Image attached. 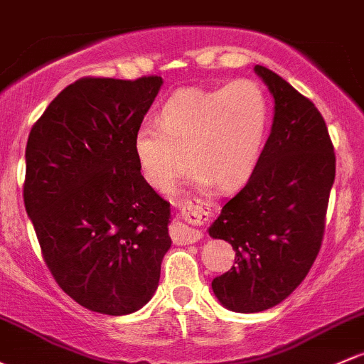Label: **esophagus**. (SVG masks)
<instances>
[{"label": "esophagus", "instance_id": "34e87169", "mask_svg": "<svg viewBox=\"0 0 364 364\" xmlns=\"http://www.w3.org/2000/svg\"><path fill=\"white\" fill-rule=\"evenodd\" d=\"M179 211H181L183 221H179L174 228V240L179 244H193L202 239V232L197 228L190 227V223H200L209 216L211 205L208 202L200 200H186L179 204Z\"/></svg>", "mask_w": 364, "mask_h": 364}]
</instances>
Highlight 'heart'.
Here are the masks:
<instances>
[{
  "label": "heart",
  "instance_id": "b5f03b06",
  "mask_svg": "<svg viewBox=\"0 0 364 364\" xmlns=\"http://www.w3.org/2000/svg\"><path fill=\"white\" fill-rule=\"evenodd\" d=\"M269 99L252 80L218 89H179L164 102L159 125L143 124L134 155L153 188L167 190L188 164L193 188L235 190L251 178L269 131ZM187 162H184V159Z\"/></svg>",
  "mask_w": 364,
  "mask_h": 364
}]
</instances>
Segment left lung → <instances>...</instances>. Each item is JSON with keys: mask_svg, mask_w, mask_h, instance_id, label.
Masks as SVG:
<instances>
[{"mask_svg": "<svg viewBox=\"0 0 364 364\" xmlns=\"http://www.w3.org/2000/svg\"><path fill=\"white\" fill-rule=\"evenodd\" d=\"M255 73L274 97V120L246 186L209 227L235 251V267L213 281L228 311L275 307L300 286L319 252L335 181V153L312 101L263 66Z\"/></svg>", "mask_w": 364, "mask_h": 364, "instance_id": "left-lung-1", "label": "left lung"}]
</instances>
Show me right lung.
Returning a JSON list of instances; mask_svg holds the SVG:
<instances>
[{
    "label": "right lung",
    "mask_w": 364,
    "mask_h": 364,
    "mask_svg": "<svg viewBox=\"0 0 364 364\" xmlns=\"http://www.w3.org/2000/svg\"><path fill=\"white\" fill-rule=\"evenodd\" d=\"M162 83L82 78L29 132L26 213L57 284L92 312L132 314L159 288L171 204L141 174L134 136Z\"/></svg>",
    "instance_id": "right-lung-1"
}]
</instances>
